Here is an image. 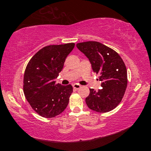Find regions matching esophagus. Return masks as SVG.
Here are the masks:
<instances>
[{"instance_id": "1", "label": "esophagus", "mask_w": 151, "mask_h": 151, "mask_svg": "<svg viewBox=\"0 0 151 151\" xmlns=\"http://www.w3.org/2000/svg\"><path fill=\"white\" fill-rule=\"evenodd\" d=\"M81 87V85H78V84H74L73 85V88L75 89H76V90H78Z\"/></svg>"}]
</instances>
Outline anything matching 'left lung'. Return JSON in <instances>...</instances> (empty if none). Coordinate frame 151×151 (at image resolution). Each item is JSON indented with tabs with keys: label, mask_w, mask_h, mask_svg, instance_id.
<instances>
[{
	"label": "left lung",
	"mask_w": 151,
	"mask_h": 151,
	"mask_svg": "<svg viewBox=\"0 0 151 151\" xmlns=\"http://www.w3.org/2000/svg\"><path fill=\"white\" fill-rule=\"evenodd\" d=\"M76 47L90 61L94 73L99 75L103 88H90L85 99L90 109L99 112L113 110L121 103L127 86V71L123 60L115 50L96 41L83 42Z\"/></svg>",
	"instance_id": "1"
}]
</instances>
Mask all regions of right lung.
<instances>
[{
  "label": "right lung",
  "mask_w": 151,
  "mask_h": 151,
  "mask_svg": "<svg viewBox=\"0 0 151 151\" xmlns=\"http://www.w3.org/2000/svg\"><path fill=\"white\" fill-rule=\"evenodd\" d=\"M73 42L49 45L36 53L24 71L23 91L32 109L45 118H54L65 111L73 93L72 85L57 84L66 58L75 47Z\"/></svg>",
  "instance_id": "add662e5"
}]
</instances>
